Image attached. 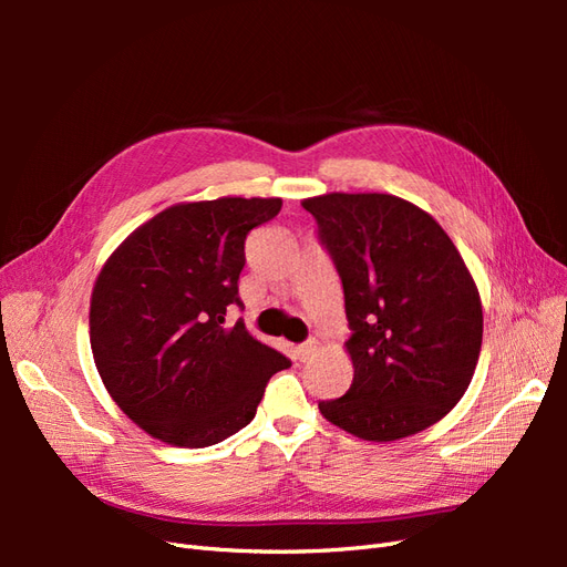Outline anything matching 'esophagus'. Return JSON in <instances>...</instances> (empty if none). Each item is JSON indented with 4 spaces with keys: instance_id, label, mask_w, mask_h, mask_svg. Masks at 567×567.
Segmentation results:
<instances>
[{
    "instance_id": "obj_1",
    "label": "esophagus",
    "mask_w": 567,
    "mask_h": 567,
    "mask_svg": "<svg viewBox=\"0 0 567 567\" xmlns=\"http://www.w3.org/2000/svg\"><path fill=\"white\" fill-rule=\"evenodd\" d=\"M317 350H319V342L312 338V340H307V342H302V346L298 348V354H300V359L305 362V359H310V357H315L317 354Z\"/></svg>"
}]
</instances>
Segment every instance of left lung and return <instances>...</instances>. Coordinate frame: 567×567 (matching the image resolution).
<instances>
[{"mask_svg":"<svg viewBox=\"0 0 567 567\" xmlns=\"http://www.w3.org/2000/svg\"><path fill=\"white\" fill-rule=\"evenodd\" d=\"M319 225L346 293L354 379L319 402L326 421L392 442L444 419L468 390L483 346V302L461 252L419 205L390 194H323Z\"/></svg>","mask_w":567,"mask_h":567,"instance_id":"1","label":"left lung"}]
</instances>
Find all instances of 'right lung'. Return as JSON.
<instances>
[{
  "label": "right lung",
  "instance_id": "add662e5",
  "mask_svg": "<svg viewBox=\"0 0 567 567\" xmlns=\"http://www.w3.org/2000/svg\"><path fill=\"white\" fill-rule=\"evenodd\" d=\"M281 198L225 196L169 205L136 227L101 267L90 302L96 371L113 402L151 437L210 447L255 416L288 359L255 340L238 300L250 229Z\"/></svg>",
  "mask_w": 567,
  "mask_h": 567
}]
</instances>
